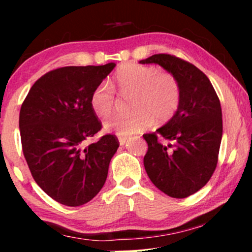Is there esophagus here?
I'll list each match as a JSON object with an SVG mask.
<instances>
[{
	"label": "esophagus",
	"mask_w": 252,
	"mask_h": 252,
	"mask_svg": "<svg viewBox=\"0 0 252 252\" xmlns=\"http://www.w3.org/2000/svg\"><path fill=\"white\" fill-rule=\"evenodd\" d=\"M127 139H128V136H119V137H118V140H119L120 146H124V144L126 143Z\"/></svg>",
	"instance_id": "34e87169"
}]
</instances>
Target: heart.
<instances>
[{
	"mask_svg": "<svg viewBox=\"0 0 252 252\" xmlns=\"http://www.w3.org/2000/svg\"><path fill=\"white\" fill-rule=\"evenodd\" d=\"M115 80L123 96L133 95L130 115L116 116L105 123L104 128L120 136L142 132L157 123H166L177 113L181 101V86L171 72H161L155 66L126 64L117 71ZM113 87L101 82L91 95V106L96 115L106 118L116 108Z\"/></svg>",
	"mask_w": 252,
	"mask_h": 252,
	"instance_id": "heart-1",
	"label": "heart"
}]
</instances>
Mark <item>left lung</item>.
Wrapping results in <instances>:
<instances>
[{"mask_svg": "<svg viewBox=\"0 0 252 252\" xmlns=\"http://www.w3.org/2000/svg\"><path fill=\"white\" fill-rule=\"evenodd\" d=\"M140 63L160 65L180 82L181 101L173 118L156 132L143 134L148 143L143 164L159 190L174 198L188 197L208 184L218 163L222 136L219 97L199 68L174 55H153Z\"/></svg>", "mask_w": 252, "mask_h": 252, "instance_id": "left-lung-1", "label": "left lung"}]
</instances>
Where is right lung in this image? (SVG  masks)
<instances>
[{
  "mask_svg": "<svg viewBox=\"0 0 252 252\" xmlns=\"http://www.w3.org/2000/svg\"><path fill=\"white\" fill-rule=\"evenodd\" d=\"M116 66H65L37 79L24 99L19 129L24 157L39 187L55 201L79 206L98 194L119 147L113 134L86 146L102 128L92 92Z\"/></svg>",
  "mask_w": 252,
  "mask_h": 252,
  "instance_id": "right-lung-1",
  "label": "right lung"
}]
</instances>
